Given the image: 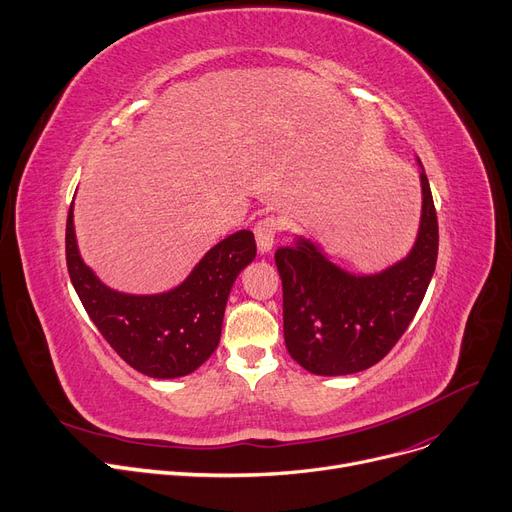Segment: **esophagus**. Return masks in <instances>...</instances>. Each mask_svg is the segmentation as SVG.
I'll list each match as a JSON object with an SVG mask.
<instances>
[{
    "mask_svg": "<svg viewBox=\"0 0 512 512\" xmlns=\"http://www.w3.org/2000/svg\"><path fill=\"white\" fill-rule=\"evenodd\" d=\"M278 222L274 218H263L257 222L255 226V241H257V249L261 255L269 253L271 249H274V243H276V236H278Z\"/></svg>",
    "mask_w": 512,
    "mask_h": 512,
    "instance_id": "esophagus-1",
    "label": "esophagus"
}]
</instances>
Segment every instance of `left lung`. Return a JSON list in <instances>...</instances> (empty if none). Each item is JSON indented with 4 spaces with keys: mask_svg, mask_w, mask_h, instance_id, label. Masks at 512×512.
Returning <instances> with one entry per match:
<instances>
[{
    "mask_svg": "<svg viewBox=\"0 0 512 512\" xmlns=\"http://www.w3.org/2000/svg\"><path fill=\"white\" fill-rule=\"evenodd\" d=\"M420 185L416 243L407 257L377 274L346 271L304 236L276 251L284 290V342L304 370L321 377L366 370L389 354L412 323L438 255V220L424 168Z\"/></svg>",
    "mask_w": 512,
    "mask_h": 512,
    "instance_id": "obj_1",
    "label": "left lung"
}]
</instances>
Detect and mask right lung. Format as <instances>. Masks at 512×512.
Wrapping results in <instances>:
<instances>
[{"instance_id": "obj_1", "label": "right lung", "mask_w": 512, "mask_h": 512, "mask_svg": "<svg viewBox=\"0 0 512 512\" xmlns=\"http://www.w3.org/2000/svg\"><path fill=\"white\" fill-rule=\"evenodd\" d=\"M255 255L253 232L238 230L203 255L177 288L125 294L102 284L82 261L74 203L67 214V271L88 317L131 368L152 379L185 377L214 354L232 284Z\"/></svg>"}]
</instances>
